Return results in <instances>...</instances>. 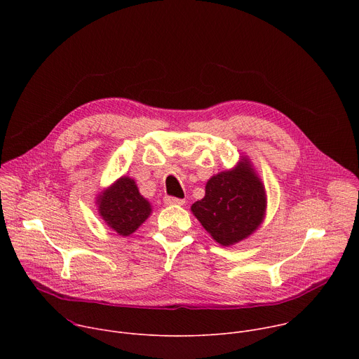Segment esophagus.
I'll list each match as a JSON object with an SVG mask.
<instances>
[{
  "instance_id": "34e87169",
  "label": "esophagus",
  "mask_w": 359,
  "mask_h": 359,
  "mask_svg": "<svg viewBox=\"0 0 359 359\" xmlns=\"http://www.w3.org/2000/svg\"><path fill=\"white\" fill-rule=\"evenodd\" d=\"M165 204H168V206H172V204H176V206H183L184 200H183V198H177V197L166 196V197H165Z\"/></svg>"
}]
</instances>
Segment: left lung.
<instances>
[{
    "instance_id": "8db88e82",
    "label": "left lung",
    "mask_w": 359,
    "mask_h": 359,
    "mask_svg": "<svg viewBox=\"0 0 359 359\" xmlns=\"http://www.w3.org/2000/svg\"><path fill=\"white\" fill-rule=\"evenodd\" d=\"M267 198L262 179L243 156L236 168L209 179L206 194L191 204V212L222 245H233L260 227Z\"/></svg>"
}]
</instances>
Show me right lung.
Returning a JSON list of instances; mask_svg holds the SVG:
<instances>
[{"label": "right lung", "instance_id": "right-lung-1", "mask_svg": "<svg viewBox=\"0 0 359 359\" xmlns=\"http://www.w3.org/2000/svg\"><path fill=\"white\" fill-rule=\"evenodd\" d=\"M99 216L119 236L135 233L150 216V203L139 193L133 179L122 176L96 197Z\"/></svg>", "mask_w": 359, "mask_h": 359}]
</instances>
